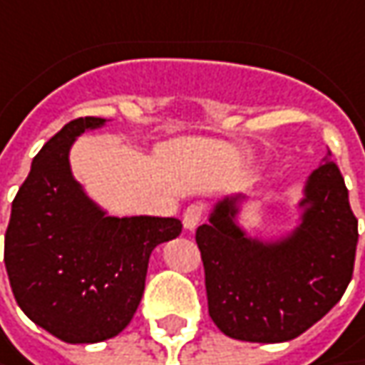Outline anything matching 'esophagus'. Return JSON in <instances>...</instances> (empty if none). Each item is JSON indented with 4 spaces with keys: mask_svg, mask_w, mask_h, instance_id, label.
<instances>
[{
    "mask_svg": "<svg viewBox=\"0 0 365 365\" xmlns=\"http://www.w3.org/2000/svg\"><path fill=\"white\" fill-rule=\"evenodd\" d=\"M202 218H204V208L200 204H192L183 212V227L187 230H194L202 222Z\"/></svg>",
    "mask_w": 365,
    "mask_h": 365,
    "instance_id": "1",
    "label": "esophagus"
}]
</instances>
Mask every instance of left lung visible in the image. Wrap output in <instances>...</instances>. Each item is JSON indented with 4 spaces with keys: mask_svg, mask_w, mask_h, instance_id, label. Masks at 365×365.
<instances>
[{
    "mask_svg": "<svg viewBox=\"0 0 365 365\" xmlns=\"http://www.w3.org/2000/svg\"><path fill=\"white\" fill-rule=\"evenodd\" d=\"M302 225L276 245L247 239L229 200L196 230L208 312L232 339L282 343L302 335L341 300L354 276L357 218L339 167H319L307 183Z\"/></svg>",
    "mask_w": 365,
    "mask_h": 365,
    "instance_id": "8db88e82",
    "label": "left lung"
}]
</instances>
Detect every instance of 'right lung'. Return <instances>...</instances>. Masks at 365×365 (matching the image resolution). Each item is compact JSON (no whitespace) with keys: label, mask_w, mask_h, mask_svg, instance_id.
I'll list each match as a JSON object with an SVG mask.
<instances>
[{"label":"right lung","mask_w":365,"mask_h":365,"mask_svg":"<svg viewBox=\"0 0 365 365\" xmlns=\"http://www.w3.org/2000/svg\"><path fill=\"white\" fill-rule=\"evenodd\" d=\"M106 118H75L32 161L11 202L4 262L18 307L65 343L124 331L140 304L153 249L182 232L178 218H112L73 180L75 136Z\"/></svg>","instance_id":"1"}]
</instances>
